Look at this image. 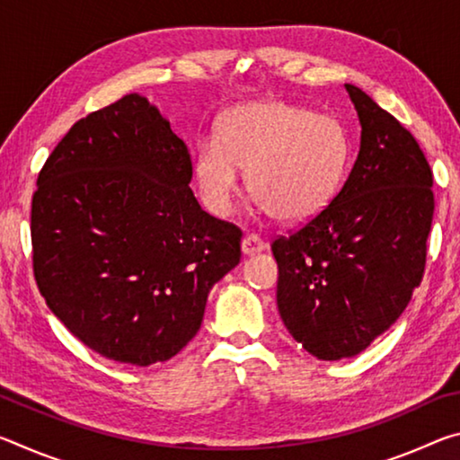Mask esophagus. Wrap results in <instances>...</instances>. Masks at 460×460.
Returning a JSON list of instances; mask_svg holds the SVG:
<instances>
[{
  "label": "esophagus",
  "instance_id": "34e87169",
  "mask_svg": "<svg viewBox=\"0 0 460 460\" xmlns=\"http://www.w3.org/2000/svg\"><path fill=\"white\" fill-rule=\"evenodd\" d=\"M266 247H268V243L258 235V233H247V235L243 237V241H241V252H243L245 255L260 253Z\"/></svg>",
  "mask_w": 460,
  "mask_h": 460
}]
</instances>
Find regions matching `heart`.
<instances>
[{
  "mask_svg": "<svg viewBox=\"0 0 460 460\" xmlns=\"http://www.w3.org/2000/svg\"><path fill=\"white\" fill-rule=\"evenodd\" d=\"M349 137L339 119L313 109L255 101L223 115L217 139L200 142L194 176L207 207L229 215L249 170V190L282 221L326 208L345 178Z\"/></svg>",
  "mask_w": 460,
  "mask_h": 460,
  "instance_id": "1",
  "label": "heart"
}]
</instances>
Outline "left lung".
Masks as SVG:
<instances>
[{
  "label": "left lung",
  "instance_id": "obj_1",
  "mask_svg": "<svg viewBox=\"0 0 460 460\" xmlns=\"http://www.w3.org/2000/svg\"><path fill=\"white\" fill-rule=\"evenodd\" d=\"M361 146L331 205L271 243L278 310L323 361L367 349L406 310L426 268L432 170L416 137L367 93L345 84Z\"/></svg>",
  "mask_w": 460,
  "mask_h": 460
}]
</instances>
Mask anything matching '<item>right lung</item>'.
<instances>
[{"mask_svg":"<svg viewBox=\"0 0 460 460\" xmlns=\"http://www.w3.org/2000/svg\"><path fill=\"white\" fill-rule=\"evenodd\" d=\"M189 147L137 93L68 129L38 174L32 268L54 316L118 363L166 361L199 332L241 229L190 190Z\"/></svg>","mask_w":460,"mask_h":460,"instance_id":"1","label":"right lung"}]
</instances>
